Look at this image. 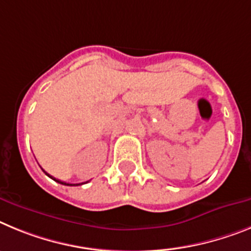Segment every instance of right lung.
<instances>
[{
    "instance_id": "1",
    "label": "right lung",
    "mask_w": 251,
    "mask_h": 251,
    "mask_svg": "<svg viewBox=\"0 0 251 251\" xmlns=\"http://www.w3.org/2000/svg\"><path fill=\"white\" fill-rule=\"evenodd\" d=\"M45 174H47L48 177H50V178H51V179H54V180H55V182L60 183V184H64V186H78V184H72V183H65V182H62V180H59V179H56V178L51 177V176H50V174H48L47 172H45ZM79 184H83V183H79Z\"/></svg>"
}]
</instances>
